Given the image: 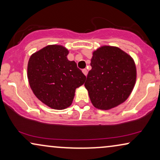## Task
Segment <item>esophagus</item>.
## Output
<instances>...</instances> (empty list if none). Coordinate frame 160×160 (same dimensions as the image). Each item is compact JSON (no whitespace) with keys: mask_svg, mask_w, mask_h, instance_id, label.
I'll use <instances>...</instances> for the list:
<instances>
[{"mask_svg":"<svg viewBox=\"0 0 160 160\" xmlns=\"http://www.w3.org/2000/svg\"><path fill=\"white\" fill-rule=\"evenodd\" d=\"M82 72H83V73H84L85 76L87 75V70L86 68L83 69V70H82Z\"/></svg>","mask_w":160,"mask_h":160,"instance_id":"34e87169","label":"esophagus"}]
</instances>
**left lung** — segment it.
Here are the masks:
<instances>
[{
    "mask_svg": "<svg viewBox=\"0 0 160 160\" xmlns=\"http://www.w3.org/2000/svg\"><path fill=\"white\" fill-rule=\"evenodd\" d=\"M84 86L95 108L108 110L125 101L136 81L131 57L119 48L103 46L93 52Z\"/></svg>",
    "mask_w": 160,
    "mask_h": 160,
    "instance_id": "8db88e82",
    "label": "left lung"
}]
</instances>
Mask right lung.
Wrapping results in <instances>:
<instances>
[{"label": "right lung", "instance_id": "add662e5", "mask_svg": "<svg viewBox=\"0 0 160 160\" xmlns=\"http://www.w3.org/2000/svg\"><path fill=\"white\" fill-rule=\"evenodd\" d=\"M68 51L60 45H49L30 58L28 78L30 88L41 102L62 110L71 106L76 89L86 76L74 61L67 58Z\"/></svg>", "mask_w": 160, "mask_h": 160}]
</instances>
